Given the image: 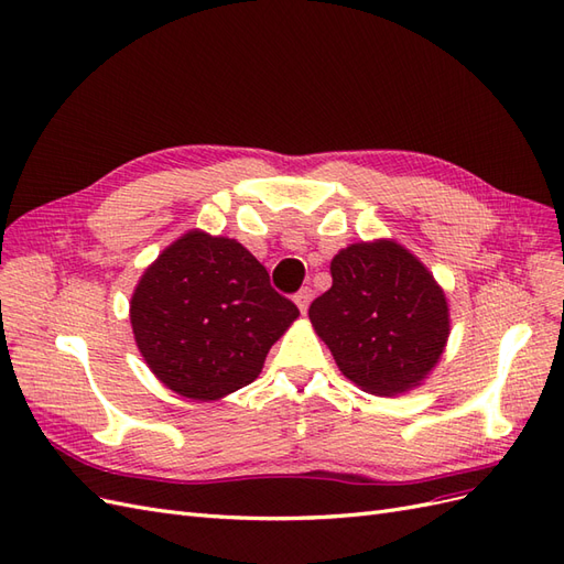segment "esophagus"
Here are the masks:
<instances>
[{"mask_svg":"<svg viewBox=\"0 0 564 564\" xmlns=\"http://www.w3.org/2000/svg\"><path fill=\"white\" fill-rule=\"evenodd\" d=\"M311 299H313V292H311V289L308 286H305V289H301V292L294 296V303L299 305V311L301 313H305V311H308V305H311Z\"/></svg>","mask_w":564,"mask_h":564,"instance_id":"obj_1","label":"esophagus"}]
</instances>
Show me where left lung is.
<instances>
[{"label": "left lung", "instance_id": "obj_1", "mask_svg": "<svg viewBox=\"0 0 564 564\" xmlns=\"http://www.w3.org/2000/svg\"><path fill=\"white\" fill-rule=\"evenodd\" d=\"M311 322L338 369L371 395L421 386L445 352L449 305L412 251L392 240L357 242L332 261V289Z\"/></svg>", "mask_w": 564, "mask_h": 564}]
</instances>
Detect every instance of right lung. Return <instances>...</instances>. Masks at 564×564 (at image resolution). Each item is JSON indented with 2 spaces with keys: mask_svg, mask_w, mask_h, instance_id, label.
I'll return each mask as SVG.
<instances>
[{
  "mask_svg": "<svg viewBox=\"0 0 564 564\" xmlns=\"http://www.w3.org/2000/svg\"><path fill=\"white\" fill-rule=\"evenodd\" d=\"M129 317L152 373L181 398L209 402L259 377L299 308L240 242L191 230L145 268Z\"/></svg>",
  "mask_w": 564,
  "mask_h": 564,
  "instance_id": "add662e5",
  "label": "right lung"
}]
</instances>
